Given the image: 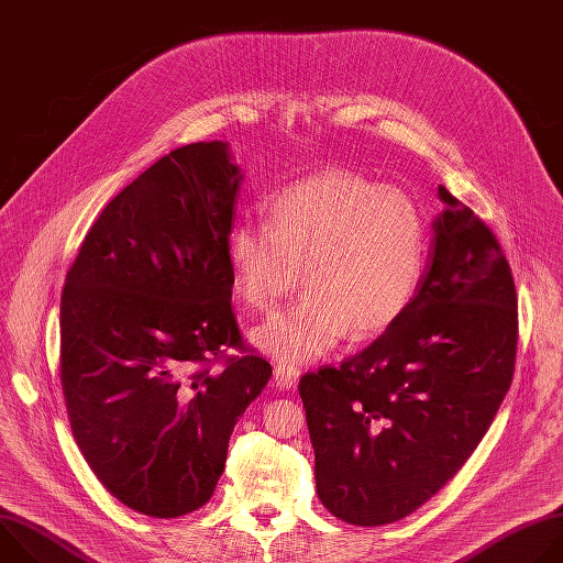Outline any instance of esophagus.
<instances>
[{"instance_id": "1", "label": "esophagus", "mask_w": 563, "mask_h": 563, "mask_svg": "<svg viewBox=\"0 0 563 563\" xmlns=\"http://www.w3.org/2000/svg\"><path fill=\"white\" fill-rule=\"evenodd\" d=\"M274 376H276L278 387L289 389V387H294V385L298 383L300 369H298L296 365H291V363H278V365H276V369H274Z\"/></svg>"}]
</instances>
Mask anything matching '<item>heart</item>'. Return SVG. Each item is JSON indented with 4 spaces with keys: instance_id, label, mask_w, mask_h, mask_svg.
<instances>
[{
    "instance_id": "heart-1",
    "label": "heart",
    "mask_w": 563,
    "mask_h": 563,
    "mask_svg": "<svg viewBox=\"0 0 563 563\" xmlns=\"http://www.w3.org/2000/svg\"><path fill=\"white\" fill-rule=\"evenodd\" d=\"M428 224L412 196L328 169L278 191L267 224L229 233L235 287L254 309L274 311L298 285L307 296L254 332L274 358L309 361L343 334L387 330L410 305L426 263Z\"/></svg>"
}]
</instances>
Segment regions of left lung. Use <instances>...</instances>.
Returning a JSON list of instances; mask_svg holds the SVG:
<instances>
[{"instance_id": "obj_1", "label": "left lung", "mask_w": 563, "mask_h": 563, "mask_svg": "<svg viewBox=\"0 0 563 563\" xmlns=\"http://www.w3.org/2000/svg\"><path fill=\"white\" fill-rule=\"evenodd\" d=\"M432 265L363 352L300 376L316 493L352 526L412 515L488 432L517 358L519 311L497 235L443 185Z\"/></svg>"}]
</instances>
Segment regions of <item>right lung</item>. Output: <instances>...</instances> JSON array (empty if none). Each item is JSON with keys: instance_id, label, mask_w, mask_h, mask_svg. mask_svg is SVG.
<instances>
[{"instance_id": "add662e5", "label": "right lung", "mask_w": 563, "mask_h": 563, "mask_svg": "<svg viewBox=\"0 0 563 563\" xmlns=\"http://www.w3.org/2000/svg\"><path fill=\"white\" fill-rule=\"evenodd\" d=\"M238 185L224 142L172 151L102 209L66 272L70 430L100 484L146 517L211 499L233 426L272 376L231 305Z\"/></svg>"}]
</instances>
